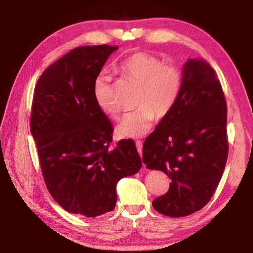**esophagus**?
I'll return each mask as SVG.
<instances>
[{
	"label": "esophagus",
	"mask_w": 253,
	"mask_h": 253,
	"mask_svg": "<svg viewBox=\"0 0 253 253\" xmlns=\"http://www.w3.org/2000/svg\"><path fill=\"white\" fill-rule=\"evenodd\" d=\"M136 147H137V151H138V153L142 155L143 153V143L140 142V140H137L136 142Z\"/></svg>",
	"instance_id": "obj_1"
}]
</instances>
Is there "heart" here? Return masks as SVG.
<instances>
[{"label": "heart", "mask_w": 253, "mask_h": 253, "mask_svg": "<svg viewBox=\"0 0 253 253\" xmlns=\"http://www.w3.org/2000/svg\"><path fill=\"white\" fill-rule=\"evenodd\" d=\"M119 68L124 76L140 85V91L136 104L138 109L123 117L117 132L125 138H136L151 130L155 116L164 118L173 110L182 90L183 76L177 66L164 63L146 52L128 55ZM93 93L99 108L110 117H117L118 108L108 77H98Z\"/></svg>", "instance_id": "1"}]
</instances>
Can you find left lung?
<instances>
[{
    "instance_id": "8db88e82",
    "label": "left lung",
    "mask_w": 253,
    "mask_h": 253,
    "mask_svg": "<svg viewBox=\"0 0 253 253\" xmlns=\"http://www.w3.org/2000/svg\"><path fill=\"white\" fill-rule=\"evenodd\" d=\"M226 101L215 71L203 59L183 68L178 100L145 139L143 162L172 179L168 193L153 201L163 215L182 217L212 198L228 160Z\"/></svg>"
}]
</instances>
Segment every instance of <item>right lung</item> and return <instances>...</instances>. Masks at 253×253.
Returning <instances> with one entry per match:
<instances>
[{"label": "right lung", "mask_w": 253, "mask_h": 253, "mask_svg": "<svg viewBox=\"0 0 253 253\" xmlns=\"http://www.w3.org/2000/svg\"><path fill=\"white\" fill-rule=\"evenodd\" d=\"M117 46L85 45L46 68L34 88L30 128L50 194L66 211L96 217L114 210L116 184L142 158L132 139L111 146L113 126L93 87Z\"/></svg>", "instance_id": "obj_1"}]
</instances>
